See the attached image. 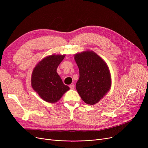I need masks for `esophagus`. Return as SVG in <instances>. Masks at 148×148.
<instances>
[{"mask_svg":"<svg viewBox=\"0 0 148 148\" xmlns=\"http://www.w3.org/2000/svg\"><path fill=\"white\" fill-rule=\"evenodd\" d=\"M69 88H70V89H74V87H75V85L74 84H70L69 85Z\"/></svg>","mask_w":148,"mask_h":148,"instance_id":"esophagus-1","label":"esophagus"}]
</instances>
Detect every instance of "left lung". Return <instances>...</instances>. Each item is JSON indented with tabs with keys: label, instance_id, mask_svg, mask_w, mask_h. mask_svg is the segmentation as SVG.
Segmentation results:
<instances>
[{
	"label": "left lung",
	"instance_id": "1",
	"mask_svg": "<svg viewBox=\"0 0 148 148\" xmlns=\"http://www.w3.org/2000/svg\"><path fill=\"white\" fill-rule=\"evenodd\" d=\"M74 59L80 74L76 89L85 103L94 105L110 90L109 69L106 62L94 51L77 54Z\"/></svg>",
	"mask_w": 148,
	"mask_h": 148
}]
</instances>
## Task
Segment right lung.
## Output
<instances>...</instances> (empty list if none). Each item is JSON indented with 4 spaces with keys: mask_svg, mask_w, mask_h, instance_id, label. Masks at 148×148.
Listing matches in <instances>:
<instances>
[{
    "mask_svg": "<svg viewBox=\"0 0 148 148\" xmlns=\"http://www.w3.org/2000/svg\"><path fill=\"white\" fill-rule=\"evenodd\" d=\"M65 56L51 55L41 60L34 69L31 79L32 86L47 102H57L69 89L56 72L58 66Z\"/></svg>",
    "mask_w": 148,
    "mask_h": 148,
    "instance_id": "right-lung-1",
    "label": "right lung"
}]
</instances>
